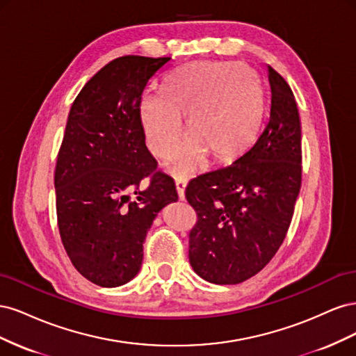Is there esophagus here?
<instances>
[{"mask_svg":"<svg viewBox=\"0 0 356 356\" xmlns=\"http://www.w3.org/2000/svg\"><path fill=\"white\" fill-rule=\"evenodd\" d=\"M175 186L179 200H184L186 197V187H187V179L184 177H177L175 178Z\"/></svg>","mask_w":356,"mask_h":356,"instance_id":"34e87169","label":"esophagus"}]
</instances>
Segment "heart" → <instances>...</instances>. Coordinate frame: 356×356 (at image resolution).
Instances as JSON below:
<instances>
[{"label":"heart","mask_w":356,"mask_h":356,"mask_svg":"<svg viewBox=\"0 0 356 356\" xmlns=\"http://www.w3.org/2000/svg\"><path fill=\"white\" fill-rule=\"evenodd\" d=\"M264 98L254 71L232 62H195L170 74L160 95L144 96L139 118L149 152L166 157L182 132L186 144L170 160L179 175L197 169L208 154L218 163L239 159L257 141Z\"/></svg>","instance_id":"1"}]
</instances>
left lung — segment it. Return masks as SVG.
<instances>
[{
    "mask_svg": "<svg viewBox=\"0 0 356 356\" xmlns=\"http://www.w3.org/2000/svg\"><path fill=\"white\" fill-rule=\"evenodd\" d=\"M270 117L257 143L230 166L190 181L186 199L197 213L188 258L204 281L241 284L281 248L301 187V123L293 90L267 65Z\"/></svg>",
    "mask_w": 356,
    "mask_h": 356,
    "instance_id": "8db88e82",
    "label": "left lung"
}]
</instances>
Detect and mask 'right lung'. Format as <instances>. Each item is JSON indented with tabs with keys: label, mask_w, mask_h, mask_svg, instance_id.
Listing matches in <instances>:
<instances>
[{
	"label": "right lung",
	"mask_w": 356,
	"mask_h": 356,
	"mask_svg": "<svg viewBox=\"0 0 356 356\" xmlns=\"http://www.w3.org/2000/svg\"><path fill=\"white\" fill-rule=\"evenodd\" d=\"M169 60L117 58L71 105L55 169L58 227L72 266L99 286L136 276L153 220L178 200L174 179L148 153L139 118L144 89ZM144 177L150 184L141 191Z\"/></svg>",
	"instance_id": "right-lung-1"
}]
</instances>
